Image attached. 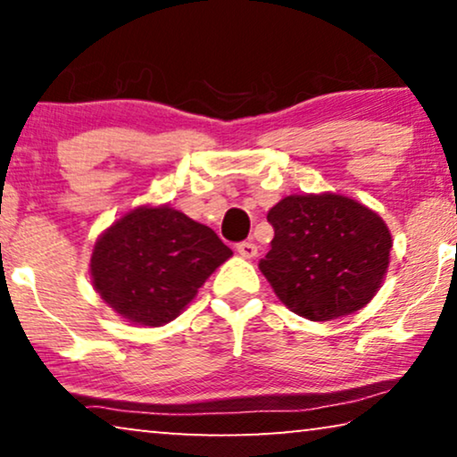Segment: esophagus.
I'll return each instance as SVG.
<instances>
[{
	"instance_id": "1",
	"label": "esophagus",
	"mask_w": 457,
	"mask_h": 457,
	"mask_svg": "<svg viewBox=\"0 0 457 457\" xmlns=\"http://www.w3.org/2000/svg\"><path fill=\"white\" fill-rule=\"evenodd\" d=\"M237 252H239L241 258L252 260V258H255V255H258V245H255L253 241H243V243H239V245H237Z\"/></svg>"
}]
</instances>
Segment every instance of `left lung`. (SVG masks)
<instances>
[{
    "label": "left lung",
    "mask_w": 457,
    "mask_h": 457,
    "mask_svg": "<svg viewBox=\"0 0 457 457\" xmlns=\"http://www.w3.org/2000/svg\"><path fill=\"white\" fill-rule=\"evenodd\" d=\"M268 222L274 239L260 270L291 312L335 320L377 295L393 247L377 212L339 193H308L280 199Z\"/></svg>",
    "instance_id": "8db88e82"
}]
</instances>
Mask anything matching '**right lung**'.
Returning <instances> with one entry per match:
<instances>
[{
	"label": "right lung",
	"instance_id": "obj_1",
	"mask_svg": "<svg viewBox=\"0 0 457 457\" xmlns=\"http://www.w3.org/2000/svg\"><path fill=\"white\" fill-rule=\"evenodd\" d=\"M233 252L205 224L170 205H139L93 245V289L127 322L162 327L197 295Z\"/></svg>",
	"mask_w": 457,
	"mask_h": 457
}]
</instances>
